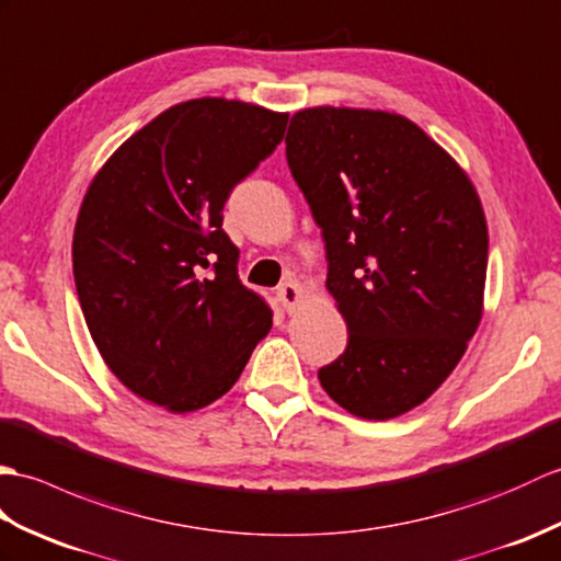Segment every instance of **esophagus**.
Listing matches in <instances>:
<instances>
[{"label":"esophagus","instance_id":"1","mask_svg":"<svg viewBox=\"0 0 561 561\" xmlns=\"http://www.w3.org/2000/svg\"><path fill=\"white\" fill-rule=\"evenodd\" d=\"M302 300H305V290H302V285L297 283V280L283 283L280 288H278V302H280V307L285 309V312H295V309L300 307Z\"/></svg>","mask_w":561,"mask_h":561}]
</instances>
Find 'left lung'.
<instances>
[{
    "instance_id": "left-lung-1",
    "label": "left lung",
    "mask_w": 561,
    "mask_h": 561,
    "mask_svg": "<svg viewBox=\"0 0 561 561\" xmlns=\"http://www.w3.org/2000/svg\"><path fill=\"white\" fill-rule=\"evenodd\" d=\"M285 156L327 242L347 347L319 369L335 403L391 420L425 403L482 319L488 220L466 170L386 110L295 112Z\"/></svg>"
}]
</instances>
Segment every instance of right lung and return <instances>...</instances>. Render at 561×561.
Wrapping results in <instances>:
<instances>
[{"label":"right lung","mask_w":561,"mask_h":561,"mask_svg":"<svg viewBox=\"0 0 561 561\" xmlns=\"http://www.w3.org/2000/svg\"><path fill=\"white\" fill-rule=\"evenodd\" d=\"M285 124L288 112L194 98L131 134L85 190L71 261L91 339L112 375L170 413L228 393L271 331L222 206Z\"/></svg>","instance_id":"add662e5"}]
</instances>
